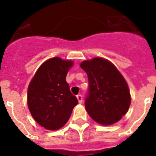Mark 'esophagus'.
Listing matches in <instances>:
<instances>
[{"label":"esophagus","mask_w":156,"mask_h":156,"mask_svg":"<svg viewBox=\"0 0 156 156\" xmlns=\"http://www.w3.org/2000/svg\"><path fill=\"white\" fill-rule=\"evenodd\" d=\"M76 98H77V100H78V102H79V104H81V103H82V101H83L82 95H80V94L77 95Z\"/></svg>","instance_id":"obj_1"}]
</instances>
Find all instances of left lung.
<instances>
[{"mask_svg":"<svg viewBox=\"0 0 156 156\" xmlns=\"http://www.w3.org/2000/svg\"><path fill=\"white\" fill-rule=\"evenodd\" d=\"M86 72L89 92L85 108L94 121L112 125L127 112L131 102L127 83L115 65L108 59L95 57L80 65Z\"/></svg>","mask_w":156,"mask_h":156,"instance_id":"obj_1","label":"left lung"}]
</instances>
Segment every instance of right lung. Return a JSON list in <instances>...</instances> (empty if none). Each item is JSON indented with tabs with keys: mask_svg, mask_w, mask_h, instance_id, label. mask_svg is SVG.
I'll list each match as a JSON object with an SVG mask.
<instances>
[{
	"mask_svg": "<svg viewBox=\"0 0 156 156\" xmlns=\"http://www.w3.org/2000/svg\"><path fill=\"white\" fill-rule=\"evenodd\" d=\"M74 62L59 57L48 59L37 70L27 90V105L34 120L49 130L68 122L78 103L72 94L66 75Z\"/></svg>",
	"mask_w": 156,
	"mask_h": 156,
	"instance_id": "1",
	"label": "right lung"
}]
</instances>
